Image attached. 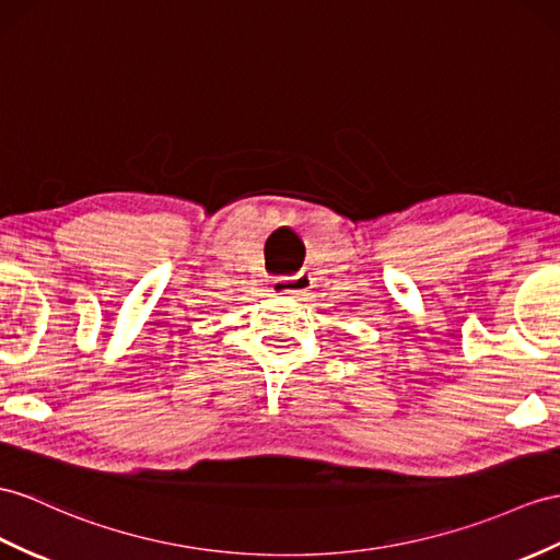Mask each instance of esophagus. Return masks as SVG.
Wrapping results in <instances>:
<instances>
[{
	"label": "esophagus",
	"instance_id": "obj_1",
	"mask_svg": "<svg viewBox=\"0 0 560 560\" xmlns=\"http://www.w3.org/2000/svg\"><path fill=\"white\" fill-rule=\"evenodd\" d=\"M311 288H313V278L306 270L296 272L292 278H282L272 282V292L280 296H292V299H302L304 294L311 292Z\"/></svg>",
	"mask_w": 560,
	"mask_h": 560
}]
</instances>
